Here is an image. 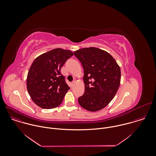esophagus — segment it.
Wrapping results in <instances>:
<instances>
[{
    "instance_id": "obj_1",
    "label": "esophagus",
    "mask_w": 156,
    "mask_h": 156,
    "mask_svg": "<svg viewBox=\"0 0 156 156\" xmlns=\"http://www.w3.org/2000/svg\"><path fill=\"white\" fill-rule=\"evenodd\" d=\"M76 80H73V81L71 82V87H73L74 85V84L76 83Z\"/></svg>"
}]
</instances>
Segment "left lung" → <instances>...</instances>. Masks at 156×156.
Segmentation results:
<instances>
[{"instance_id":"obj_1","label":"left lung","mask_w":156,"mask_h":156,"mask_svg":"<svg viewBox=\"0 0 156 156\" xmlns=\"http://www.w3.org/2000/svg\"><path fill=\"white\" fill-rule=\"evenodd\" d=\"M74 53L84 69L85 92L78 102L88 111H98L109 105L118 90L120 67L108 51L98 48H83Z\"/></svg>"}]
</instances>
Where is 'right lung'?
Masks as SVG:
<instances>
[{
	"mask_svg": "<svg viewBox=\"0 0 156 156\" xmlns=\"http://www.w3.org/2000/svg\"><path fill=\"white\" fill-rule=\"evenodd\" d=\"M73 53L55 48L38 56L27 76L26 86L33 101L43 109H53L62 102L69 87L61 69Z\"/></svg>",
	"mask_w": 156,
	"mask_h": 156,
	"instance_id": "right-lung-1",
	"label": "right lung"
}]
</instances>
